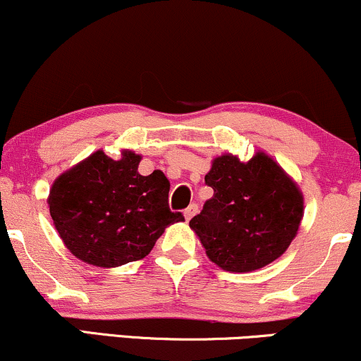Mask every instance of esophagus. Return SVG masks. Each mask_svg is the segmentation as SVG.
<instances>
[{"mask_svg":"<svg viewBox=\"0 0 361 361\" xmlns=\"http://www.w3.org/2000/svg\"><path fill=\"white\" fill-rule=\"evenodd\" d=\"M197 209H199V206L196 204V202H192V204H190L188 209L184 211V216H185V221H189L190 218H192V216H196V213H197Z\"/></svg>","mask_w":361,"mask_h":361,"instance_id":"34e87169","label":"esophagus"}]
</instances>
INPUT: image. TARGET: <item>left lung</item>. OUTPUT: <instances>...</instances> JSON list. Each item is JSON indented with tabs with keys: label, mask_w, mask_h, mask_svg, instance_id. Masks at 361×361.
I'll use <instances>...</instances> for the list:
<instances>
[{
	"label": "left lung",
	"mask_w": 361,
	"mask_h": 361,
	"mask_svg": "<svg viewBox=\"0 0 361 361\" xmlns=\"http://www.w3.org/2000/svg\"><path fill=\"white\" fill-rule=\"evenodd\" d=\"M204 182L214 194L189 226L211 262L228 272H252L289 248L302 219V194L269 155L258 152L247 164L218 157Z\"/></svg>",
	"instance_id": "left-lung-1"
}]
</instances>
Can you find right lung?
Masks as SVG:
<instances>
[{
  "instance_id": "1",
  "label": "right lung",
  "mask_w": 361,
  "mask_h": 361,
  "mask_svg": "<svg viewBox=\"0 0 361 361\" xmlns=\"http://www.w3.org/2000/svg\"><path fill=\"white\" fill-rule=\"evenodd\" d=\"M140 159L126 150L113 160L97 150L54 182L50 216L79 260L108 269L142 260L169 224L184 221L169 207L167 177L140 176Z\"/></svg>"
}]
</instances>
